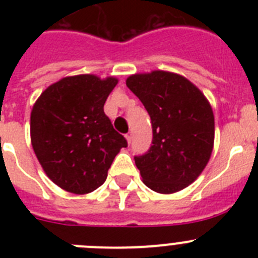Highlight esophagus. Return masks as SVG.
<instances>
[{
	"label": "esophagus",
	"instance_id": "esophagus-1",
	"mask_svg": "<svg viewBox=\"0 0 258 258\" xmlns=\"http://www.w3.org/2000/svg\"><path fill=\"white\" fill-rule=\"evenodd\" d=\"M125 138H126L127 143H129V145H131V143H132V140H133V134H132V133H127L126 136H125Z\"/></svg>",
	"mask_w": 258,
	"mask_h": 258
}]
</instances>
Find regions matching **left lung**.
I'll return each instance as SVG.
<instances>
[{
	"instance_id": "left-lung-1",
	"label": "left lung",
	"mask_w": 258,
	"mask_h": 258,
	"mask_svg": "<svg viewBox=\"0 0 258 258\" xmlns=\"http://www.w3.org/2000/svg\"><path fill=\"white\" fill-rule=\"evenodd\" d=\"M126 86L151 118V146L134 156L145 184L160 194L187 187L206 168L213 149L211 104L187 79L164 71L133 75Z\"/></svg>"
}]
</instances>
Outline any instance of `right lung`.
Segmentation results:
<instances>
[{"instance_id":"right-lung-1","label":"right lung","mask_w":258,"mask_h":258,"mask_svg":"<svg viewBox=\"0 0 258 258\" xmlns=\"http://www.w3.org/2000/svg\"><path fill=\"white\" fill-rule=\"evenodd\" d=\"M116 84L113 77L94 75L66 77L33 106L32 147L47 177L68 192L88 194L102 186L115 156L127 147L103 109Z\"/></svg>"}]
</instances>
